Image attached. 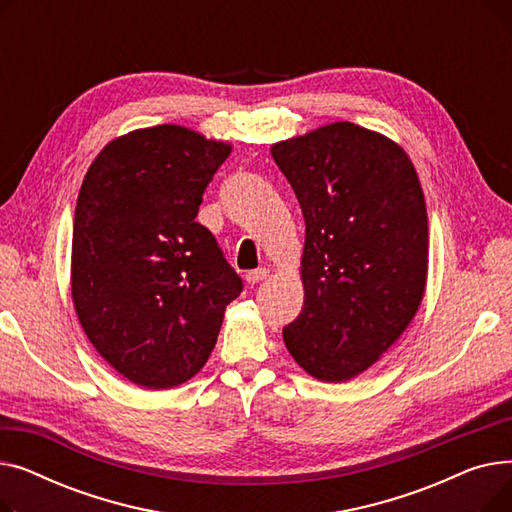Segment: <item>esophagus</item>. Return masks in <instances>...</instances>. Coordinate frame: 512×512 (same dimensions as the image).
I'll return each mask as SVG.
<instances>
[{"mask_svg":"<svg viewBox=\"0 0 512 512\" xmlns=\"http://www.w3.org/2000/svg\"><path fill=\"white\" fill-rule=\"evenodd\" d=\"M267 274H270V272H267L265 267H259V270H251V272H247V274H245V280H247L249 284H257V282L265 280V278H267Z\"/></svg>","mask_w":512,"mask_h":512,"instance_id":"1","label":"esophagus"}]
</instances>
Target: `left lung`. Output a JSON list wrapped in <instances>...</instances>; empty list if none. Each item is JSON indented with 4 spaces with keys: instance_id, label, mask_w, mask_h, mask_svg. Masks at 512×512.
<instances>
[{
    "instance_id": "1",
    "label": "left lung",
    "mask_w": 512,
    "mask_h": 512,
    "mask_svg": "<svg viewBox=\"0 0 512 512\" xmlns=\"http://www.w3.org/2000/svg\"><path fill=\"white\" fill-rule=\"evenodd\" d=\"M305 218L299 317L288 353L321 382L351 380L407 330L427 280V211L396 143L351 122L276 143Z\"/></svg>"
}]
</instances>
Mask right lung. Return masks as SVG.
Returning <instances> with one entry per match:
<instances>
[{
  "label": "right lung",
  "instance_id": "right-lung-1",
  "mask_svg": "<svg viewBox=\"0 0 512 512\" xmlns=\"http://www.w3.org/2000/svg\"><path fill=\"white\" fill-rule=\"evenodd\" d=\"M230 145L161 124L107 145L80 186L72 299L97 353L164 390L205 365L242 280L195 218Z\"/></svg>",
  "mask_w": 512,
  "mask_h": 512
}]
</instances>
